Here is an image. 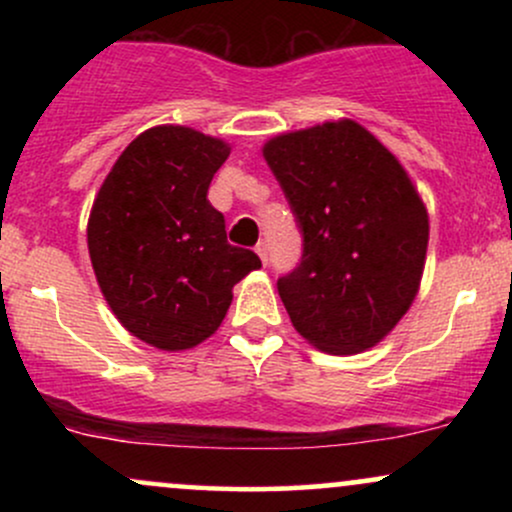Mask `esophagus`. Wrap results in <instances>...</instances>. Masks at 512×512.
<instances>
[{
    "label": "esophagus",
    "instance_id": "esophagus-1",
    "mask_svg": "<svg viewBox=\"0 0 512 512\" xmlns=\"http://www.w3.org/2000/svg\"><path fill=\"white\" fill-rule=\"evenodd\" d=\"M255 252H257V255H260V260L267 264V243H257L255 245Z\"/></svg>",
    "mask_w": 512,
    "mask_h": 512
}]
</instances>
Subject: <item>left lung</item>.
Masks as SVG:
<instances>
[{
  "label": "left lung",
  "instance_id": "left-lung-1",
  "mask_svg": "<svg viewBox=\"0 0 512 512\" xmlns=\"http://www.w3.org/2000/svg\"><path fill=\"white\" fill-rule=\"evenodd\" d=\"M262 156L303 231V257L276 281L293 327L334 356L366 351L414 303L428 211L409 173L354 120L279 134Z\"/></svg>",
  "mask_w": 512,
  "mask_h": 512
}]
</instances>
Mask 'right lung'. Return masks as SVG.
<instances>
[{
  "label": "right lung",
  "mask_w": 512,
  "mask_h": 512,
  "mask_svg": "<svg viewBox=\"0 0 512 512\" xmlns=\"http://www.w3.org/2000/svg\"><path fill=\"white\" fill-rule=\"evenodd\" d=\"M231 146L192 127L158 125L139 134L105 175L86 240L103 298L129 334L161 351L211 337L233 286L260 257L226 240L209 204L214 173Z\"/></svg>",
  "instance_id": "obj_1"
}]
</instances>
